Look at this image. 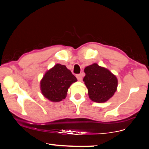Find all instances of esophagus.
Returning <instances> with one entry per match:
<instances>
[{"instance_id":"esophagus-1","label":"esophagus","mask_w":149,"mask_h":149,"mask_svg":"<svg viewBox=\"0 0 149 149\" xmlns=\"http://www.w3.org/2000/svg\"><path fill=\"white\" fill-rule=\"evenodd\" d=\"M76 78H77V79L79 80V81H81L82 79H83V77H82L81 74H77Z\"/></svg>"}]
</instances>
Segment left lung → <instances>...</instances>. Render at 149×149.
<instances>
[{
    "instance_id": "left-lung-1",
    "label": "left lung",
    "mask_w": 149,
    "mask_h": 149,
    "mask_svg": "<svg viewBox=\"0 0 149 149\" xmlns=\"http://www.w3.org/2000/svg\"><path fill=\"white\" fill-rule=\"evenodd\" d=\"M84 71L85 76L83 81L92 101L103 103L114 95L117 90L118 80L109 70L93 64L87 66Z\"/></svg>"
}]
</instances>
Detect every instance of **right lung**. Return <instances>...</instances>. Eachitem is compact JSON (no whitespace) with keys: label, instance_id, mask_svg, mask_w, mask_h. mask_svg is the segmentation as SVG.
<instances>
[{"label":"right lung","instance_id":"1","mask_svg":"<svg viewBox=\"0 0 149 149\" xmlns=\"http://www.w3.org/2000/svg\"><path fill=\"white\" fill-rule=\"evenodd\" d=\"M76 78L64 65L56 64L45 73L40 81L43 96L53 102H60L66 98L68 89Z\"/></svg>","mask_w":149,"mask_h":149}]
</instances>
